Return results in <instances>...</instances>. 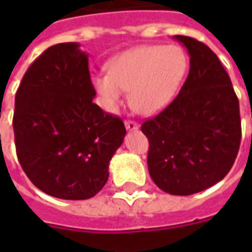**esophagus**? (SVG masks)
<instances>
[{"label": "esophagus", "mask_w": 252, "mask_h": 252, "mask_svg": "<svg viewBox=\"0 0 252 252\" xmlns=\"http://www.w3.org/2000/svg\"><path fill=\"white\" fill-rule=\"evenodd\" d=\"M126 131H137L139 129V124L137 123H135V121H131V120H128L126 121Z\"/></svg>", "instance_id": "obj_1"}]
</instances>
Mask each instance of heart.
<instances>
[{"instance_id": "1", "label": "heart", "mask_w": 252, "mask_h": 252, "mask_svg": "<svg viewBox=\"0 0 252 252\" xmlns=\"http://www.w3.org/2000/svg\"><path fill=\"white\" fill-rule=\"evenodd\" d=\"M186 58L177 46H140L110 61L108 74L94 75L93 88L104 108L116 112L129 92L132 106L155 115L174 99L185 75Z\"/></svg>"}]
</instances>
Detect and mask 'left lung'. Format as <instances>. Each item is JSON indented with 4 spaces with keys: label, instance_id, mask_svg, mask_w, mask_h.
Returning <instances> with one entry per match:
<instances>
[{
    "label": "left lung",
    "instance_id": "obj_1",
    "mask_svg": "<svg viewBox=\"0 0 252 252\" xmlns=\"http://www.w3.org/2000/svg\"><path fill=\"white\" fill-rule=\"evenodd\" d=\"M188 50L189 75L180 94L142 126L148 171L166 193L189 195L221 181L238 155L242 126L229 75L204 43L173 36Z\"/></svg>",
    "mask_w": 252,
    "mask_h": 252
}]
</instances>
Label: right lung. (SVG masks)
Segmentation results:
<instances>
[{
  "instance_id": "1",
  "label": "right lung",
  "mask_w": 252,
  "mask_h": 252,
  "mask_svg": "<svg viewBox=\"0 0 252 252\" xmlns=\"http://www.w3.org/2000/svg\"><path fill=\"white\" fill-rule=\"evenodd\" d=\"M89 55L79 43L47 48L31 64L16 93L17 158L31 182L62 200H88L109 177L124 142V123L93 102Z\"/></svg>"
}]
</instances>
